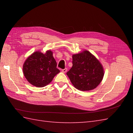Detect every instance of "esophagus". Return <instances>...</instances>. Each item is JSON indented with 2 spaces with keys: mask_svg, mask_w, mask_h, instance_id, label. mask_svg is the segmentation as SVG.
Returning <instances> with one entry per match:
<instances>
[{
  "mask_svg": "<svg viewBox=\"0 0 133 133\" xmlns=\"http://www.w3.org/2000/svg\"><path fill=\"white\" fill-rule=\"evenodd\" d=\"M67 71V68H65V69H63V70H62V72H63V73L66 72Z\"/></svg>",
  "mask_w": 133,
  "mask_h": 133,
  "instance_id": "1",
  "label": "esophagus"
}]
</instances>
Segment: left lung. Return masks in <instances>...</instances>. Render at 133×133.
Returning <instances> with one entry per match:
<instances>
[{"instance_id": "1", "label": "left lung", "mask_w": 133, "mask_h": 133, "mask_svg": "<svg viewBox=\"0 0 133 133\" xmlns=\"http://www.w3.org/2000/svg\"><path fill=\"white\" fill-rule=\"evenodd\" d=\"M72 66L67 72L72 85L81 91L95 89L103 79L104 74L102 64L87 50L74 54Z\"/></svg>"}]
</instances>
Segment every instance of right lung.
Returning a JSON list of instances; mask_svg holds the SVG:
<instances>
[{
  "instance_id": "obj_1",
  "label": "right lung",
  "mask_w": 133,
  "mask_h": 133,
  "mask_svg": "<svg viewBox=\"0 0 133 133\" xmlns=\"http://www.w3.org/2000/svg\"><path fill=\"white\" fill-rule=\"evenodd\" d=\"M53 52L47 50L44 54L40 51L33 52L25 61L23 72L25 78L32 85L43 87L49 84L60 72Z\"/></svg>"
}]
</instances>
